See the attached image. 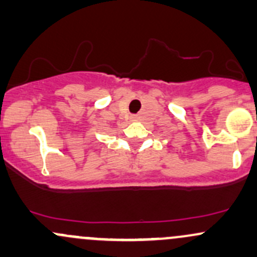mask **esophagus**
<instances>
[{
	"label": "esophagus",
	"mask_w": 257,
	"mask_h": 257,
	"mask_svg": "<svg viewBox=\"0 0 257 257\" xmlns=\"http://www.w3.org/2000/svg\"><path fill=\"white\" fill-rule=\"evenodd\" d=\"M133 118H134V117H133Z\"/></svg>",
	"instance_id": "esophagus-1"
}]
</instances>
